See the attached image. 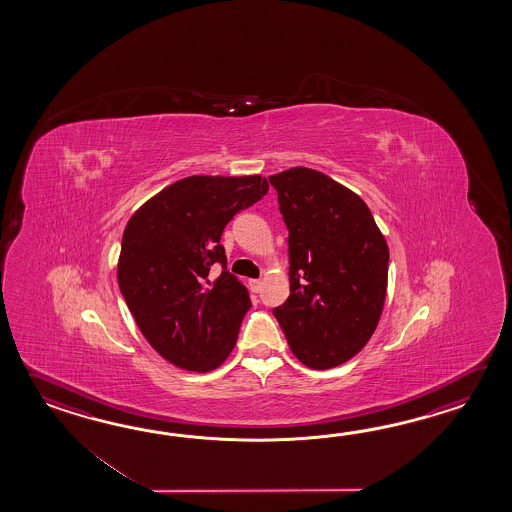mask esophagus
<instances>
[{
	"mask_svg": "<svg viewBox=\"0 0 512 512\" xmlns=\"http://www.w3.org/2000/svg\"><path fill=\"white\" fill-rule=\"evenodd\" d=\"M249 289H251V293H260L261 280H249Z\"/></svg>",
	"mask_w": 512,
	"mask_h": 512,
	"instance_id": "esophagus-1",
	"label": "esophagus"
}]
</instances>
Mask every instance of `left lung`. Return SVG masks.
Here are the masks:
<instances>
[{
	"mask_svg": "<svg viewBox=\"0 0 512 512\" xmlns=\"http://www.w3.org/2000/svg\"><path fill=\"white\" fill-rule=\"evenodd\" d=\"M289 230L291 294L272 313L294 355L329 370L368 344L388 285V245L346 186L296 166L269 177Z\"/></svg>",
	"mask_w": 512,
	"mask_h": 512,
	"instance_id": "left-lung-1",
	"label": "left lung"
}]
</instances>
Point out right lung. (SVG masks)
Segmentation results:
<instances>
[{
  "mask_svg": "<svg viewBox=\"0 0 512 512\" xmlns=\"http://www.w3.org/2000/svg\"><path fill=\"white\" fill-rule=\"evenodd\" d=\"M267 190L261 175H192L146 201L126 225L120 293L152 348L183 370L218 368L238 340L251 298L227 271L219 240Z\"/></svg>",
  "mask_w": 512,
  "mask_h": 512,
  "instance_id": "add662e5",
  "label": "right lung"
}]
</instances>
